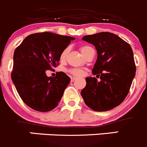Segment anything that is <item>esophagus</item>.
Masks as SVG:
<instances>
[{
    "instance_id": "1",
    "label": "esophagus",
    "mask_w": 147,
    "mask_h": 147,
    "mask_svg": "<svg viewBox=\"0 0 147 147\" xmlns=\"http://www.w3.org/2000/svg\"><path fill=\"white\" fill-rule=\"evenodd\" d=\"M75 79H76V78H75V77H71V78H70V80H71V82H73L74 80H75Z\"/></svg>"
}]
</instances>
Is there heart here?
I'll return each mask as SVG.
<instances>
[{"mask_svg": "<svg viewBox=\"0 0 147 147\" xmlns=\"http://www.w3.org/2000/svg\"><path fill=\"white\" fill-rule=\"evenodd\" d=\"M90 49H92V48L89 46H86V45H85V46H82L80 49L81 53H83V55H84L85 53H86V52ZM68 51H69L68 49H65L62 52H61V55H60V60H61V61H64V60H65L66 57H67V53H68ZM67 72H69V73H70L71 75L76 77L81 76V75L83 74V72L82 69H77V68H72V69H69L68 70H67Z\"/></svg>", "mask_w": 147, "mask_h": 147, "instance_id": "1", "label": "heart"}]
</instances>
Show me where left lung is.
Returning a JSON list of instances; mask_svg holds the SVG:
<instances>
[{
    "instance_id": "8db88e82",
    "label": "left lung",
    "mask_w": 147,
    "mask_h": 147,
    "mask_svg": "<svg viewBox=\"0 0 147 147\" xmlns=\"http://www.w3.org/2000/svg\"><path fill=\"white\" fill-rule=\"evenodd\" d=\"M82 40L96 49L98 57L92 72L100 80L95 77L86 78V86L80 94L93 110H110L124 101L135 77L132 49L124 40L108 32L86 35Z\"/></svg>"
}]
</instances>
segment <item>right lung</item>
Wrapping results in <instances>:
<instances>
[{
  "label": "right lung",
  "instance_id": "right-lung-1",
  "mask_svg": "<svg viewBox=\"0 0 147 147\" xmlns=\"http://www.w3.org/2000/svg\"><path fill=\"white\" fill-rule=\"evenodd\" d=\"M74 39L38 32L28 35L15 49L11 80L22 100L34 110L49 112L59 105L70 78L63 72L48 77L46 71L59 65L61 52Z\"/></svg>",
  "mask_w": 147,
  "mask_h": 147
}]
</instances>
